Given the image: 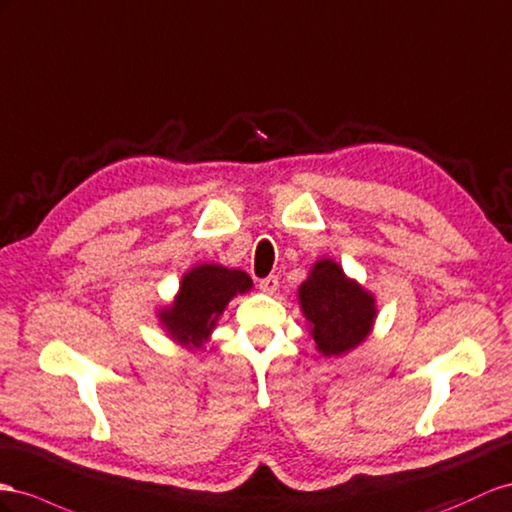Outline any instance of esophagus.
Here are the masks:
<instances>
[{
    "mask_svg": "<svg viewBox=\"0 0 512 512\" xmlns=\"http://www.w3.org/2000/svg\"><path fill=\"white\" fill-rule=\"evenodd\" d=\"M277 287H279V277H274V274H270V277L259 279V290L261 292L274 294V292H277Z\"/></svg>",
    "mask_w": 512,
    "mask_h": 512,
    "instance_id": "1",
    "label": "esophagus"
}]
</instances>
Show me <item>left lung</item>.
<instances>
[{
  "mask_svg": "<svg viewBox=\"0 0 512 512\" xmlns=\"http://www.w3.org/2000/svg\"><path fill=\"white\" fill-rule=\"evenodd\" d=\"M298 296L322 355H342L368 337L376 316L374 298L348 281L335 261L320 259Z\"/></svg>",
  "mask_w": 512,
  "mask_h": 512,
  "instance_id": "8db88e82",
  "label": "left lung"
}]
</instances>
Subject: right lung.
I'll return each mask as SVG.
<instances>
[{"instance_id": "right-lung-1", "label": "right lung", "mask_w": 512, "mask_h": 512, "mask_svg": "<svg viewBox=\"0 0 512 512\" xmlns=\"http://www.w3.org/2000/svg\"><path fill=\"white\" fill-rule=\"evenodd\" d=\"M251 285V277L242 270L196 266L183 277L175 305L162 313V322L181 344L199 348L229 300L251 290Z\"/></svg>"}]
</instances>
